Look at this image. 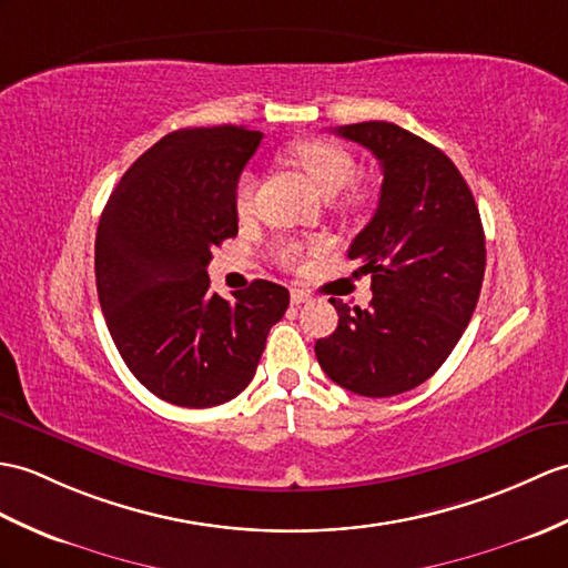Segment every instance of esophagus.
Returning <instances> with one entry per match:
<instances>
[{
  "label": "esophagus",
  "mask_w": 568,
  "mask_h": 568,
  "mask_svg": "<svg viewBox=\"0 0 568 568\" xmlns=\"http://www.w3.org/2000/svg\"><path fill=\"white\" fill-rule=\"evenodd\" d=\"M290 300H293V305H302V302L310 300V293H305V290L300 287H293L290 290Z\"/></svg>",
  "instance_id": "34e87169"
}]
</instances>
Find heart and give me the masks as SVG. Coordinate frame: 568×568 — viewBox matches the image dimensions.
Returning <instances> with one entry per match:
<instances>
[{"label": "heart", "mask_w": 568, "mask_h": 568, "mask_svg": "<svg viewBox=\"0 0 568 568\" xmlns=\"http://www.w3.org/2000/svg\"><path fill=\"white\" fill-rule=\"evenodd\" d=\"M290 156H293V162L302 171H305L314 186L320 189L324 195H334L341 189H346L355 176L353 154L332 140H297L293 148H290ZM254 197H256L254 176L244 174L240 179V183H236V191H234L236 213H240L242 217L252 213ZM344 203L348 207H361L365 203L363 193L351 189L344 197ZM275 258H278L285 268H295L302 261V246L300 244H283L278 252H275Z\"/></svg>", "instance_id": "1"}]
</instances>
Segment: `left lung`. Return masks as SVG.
<instances>
[{
	"label": "left lung",
	"instance_id": "left-lung-1",
	"mask_svg": "<svg viewBox=\"0 0 568 568\" xmlns=\"http://www.w3.org/2000/svg\"><path fill=\"white\" fill-rule=\"evenodd\" d=\"M334 133L371 150L382 166L373 220L348 258L373 278L367 310L332 297L338 326L314 344L336 385L361 397H394L435 375L457 346L481 293L486 242L479 207L447 154L385 123Z\"/></svg>",
	"mask_w": 568,
	"mask_h": 568
}]
</instances>
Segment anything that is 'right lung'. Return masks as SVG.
<instances>
[{
	"label": "right lung",
	"mask_w": 568,
	"mask_h": 568,
	"mask_svg": "<svg viewBox=\"0 0 568 568\" xmlns=\"http://www.w3.org/2000/svg\"><path fill=\"white\" fill-rule=\"evenodd\" d=\"M242 125L183 128L130 166L97 232V290L113 344L156 397L207 408L254 379L290 293L254 281L210 290V248L236 236L234 191L261 142Z\"/></svg>",
	"instance_id": "add662e5"
}]
</instances>
